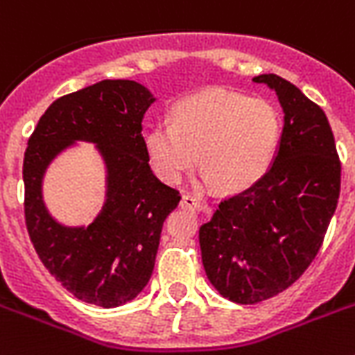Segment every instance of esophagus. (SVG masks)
<instances>
[{
	"label": "esophagus",
	"mask_w": 355,
	"mask_h": 355,
	"mask_svg": "<svg viewBox=\"0 0 355 355\" xmlns=\"http://www.w3.org/2000/svg\"><path fill=\"white\" fill-rule=\"evenodd\" d=\"M182 207L189 209V211H200L202 209V204L198 200L197 197H193V195H182V200H180Z\"/></svg>",
	"instance_id": "obj_1"
}]
</instances>
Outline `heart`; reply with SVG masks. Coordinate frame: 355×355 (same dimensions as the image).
<instances>
[{
	"mask_svg": "<svg viewBox=\"0 0 355 355\" xmlns=\"http://www.w3.org/2000/svg\"><path fill=\"white\" fill-rule=\"evenodd\" d=\"M279 137L281 118L273 103L207 89L175 103L171 122H158L148 131L146 149L166 182H180L198 160L204 186L239 193L268 171Z\"/></svg>",
	"mask_w": 355,
	"mask_h": 355,
	"instance_id": "obj_1",
	"label": "heart"
}]
</instances>
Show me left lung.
I'll use <instances>...</instances> for the list:
<instances>
[{
  "mask_svg": "<svg viewBox=\"0 0 355 355\" xmlns=\"http://www.w3.org/2000/svg\"><path fill=\"white\" fill-rule=\"evenodd\" d=\"M284 111L272 166L246 191L224 198L198 230L206 275L223 297H275L315 259L337 207L341 162L327 114L293 83L261 74Z\"/></svg>",
  "mask_w": 355,
  "mask_h": 355,
  "instance_id": "8db88e82",
  "label": "left lung"
}]
</instances>
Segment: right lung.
<instances>
[{"instance_id": "1", "label": "right lung", "mask_w": 355, "mask_h": 355, "mask_svg": "<svg viewBox=\"0 0 355 355\" xmlns=\"http://www.w3.org/2000/svg\"><path fill=\"white\" fill-rule=\"evenodd\" d=\"M153 102L149 89L132 80H102L58 98L28 138V237L43 266L80 301L114 308L137 297L155 268L164 220L180 200L149 166L142 120ZM74 141L94 143L108 169L106 202L87 228L54 221L41 195L48 164Z\"/></svg>"}]
</instances>
